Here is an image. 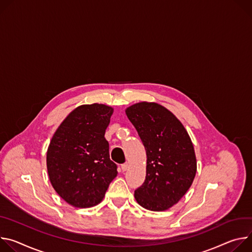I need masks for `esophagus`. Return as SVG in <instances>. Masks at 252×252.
I'll return each mask as SVG.
<instances>
[{"label": "esophagus", "instance_id": "obj_1", "mask_svg": "<svg viewBox=\"0 0 252 252\" xmlns=\"http://www.w3.org/2000/svg\"><path fill=\"white\" fill-rule=\"evenodd\" d=\"M128 167H129L128 163H124V164H122V165H121V169H122L123 171H126V170L128 169Z\"/></svg>", "mask_w": 252, "mask_h": 252}]
</instances>
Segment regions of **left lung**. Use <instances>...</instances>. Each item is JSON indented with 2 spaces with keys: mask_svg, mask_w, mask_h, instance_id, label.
Returning <instances> with one entry per match:
<instances>
[{
  "mask_svg": "<svg viewBox=\"0 0 252 252\" xmlns=\"http://www.w3.org/2000/svg\"><path fill=\"white\" fill-rule=\"evenodd\" d=\"M147 155L144 183L135 190L142 207L163 211L176 204L196 174V157L182 123L163 106L141 102L126 109Z\"/></svg>",
  "mask_w": 252,
  "mask_h": 252,
  "instance_id": "1",
  "label": "left lung"
}]
</instances>
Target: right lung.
Listing matches in <instances>:
<instances>
[{
	"label": "right lung",
	"mask_w": 252,
	"mask_h": 252,
	"mask_svg": "<svg viewBox=\"0 0 252 252\" xmlns=\"http://www.w3.org/2000/svg\"><path fill=\"white\" fill-rule=\"evenodd\" d=\"M112 113L113 108L103 104L79 106L52 137L47 151L49 178L72 206L97 205L117 176V165L110 159L104 137Z\"/></svg>",
	"instance_id": "add662e5"
}]
</instances>
